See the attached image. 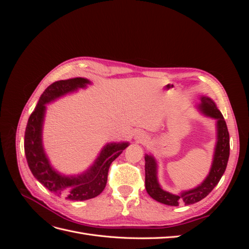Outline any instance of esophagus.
<instances>
[{"mask_svg": "<svg viewBox=\"0 0 249 249\" xmlns=\"http://www.w3.org/2000/svg\"><path fill=\"white\" fill-rule=\"evenodd\" d=\"M135 139L138 142H144L146 140V135L143 132H137L135 134Z\"/></svg>", "mask_w": 249, "mask_h": 249, "instance_id": "34e87169", "label": "esophagus"}]
</instances>
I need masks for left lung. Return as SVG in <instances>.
Here are the masks:
<instances>
[{
	"label": "left lung",
	"instance_id": "1",
	"mask_svg": "<svg viewBox=\"0 0 249 249\" xmlns=\"http://www.w3.org/2000/svg\"><path fill=\"white\" fill-rule=\"evenodd\" d=\"M196 108L202 115L216 120V143L213 161L209 175L202 182L189 190L173 194L161 187L158 179V162L152 154H145V189L149 196L167 206L192 205L198 202L214 189L227 168L230 157V134L227 124L215 102L209 96L201 95Z\"/></svg>",
	"mask_w": 249,
	"mask_h": 249
}]
</instances>
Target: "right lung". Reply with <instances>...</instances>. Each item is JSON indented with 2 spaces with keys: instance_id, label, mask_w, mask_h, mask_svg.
Masks as SVG:
<instances>
[{
  "instance_id": "obj_1",
  "label": "right lung",
  "mask_w": 249,
  "mask_h": 249,
  "mask_svg": "<svg viewBox=\"0 0 249 249\" xmlns=\"http://www.w3.org/2000/svg\"><path fill=\"white\" fill-rule=\"evenodd\" d=\"M91 81L72 78L53 83L44 90L30 115L25 132V154L29 168L40 184L58 196L71 200H87L100 195L107 184L111 163L130 145L129 142H109L101 149L92 165L79 175L66 176L52 166L44 150L42 130L47 105L66 94L86 89Z\"/></svg>"
}]
</instances>
